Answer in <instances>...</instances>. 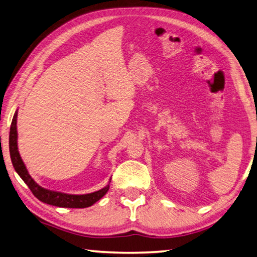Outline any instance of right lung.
Returning <instances> with one entry per match:
<instances>
[{
    "mask_svg": "<svg viewBox=\"0 0 257 257\" xmlns=\"http://www.w3.org/2000/svg\"><path fill=\"white\" fill-rule=\"evenodd\" d=\"M17 118H18V110L15 111L11 128H10V138H9V146H10V156L13 164L15 172L19 174L20 177L23 179V182L28 185V187L31 190L32 194L42 203L58 206V207H67V208H85L89 206L93 205L95 202H98L100 198L107 194L109 190V185L105 186L102 189L98 192L85 194V195H70L60 192H53V190L45 189L41 186H39L34 182V179L28 173V169L25 167L21 156L18 150V132H17Z\"/></svg>",
    "mask_w": 257,
    "mask_h": 257,
    "instance_id": "right-lung-1",
    "label": "right lung"
}]
</instances>
